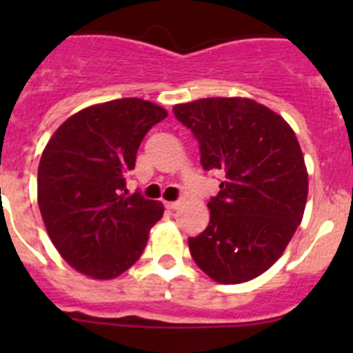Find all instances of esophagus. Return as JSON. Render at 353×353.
<instances>
[{
  "label": "esophagus",
  "mask_w": 353,
  "mask_h": 353,
  "mask_svg": "<svg viewBox=\"0 0 353 353\" xmlns=\"http://www.w3.org/2000/svg\"><path fill=\"white\" fill-rule=\"evenodd\" d=\"M179 201H164V207L168 208V210H174V208H179Z\"/></svg>",
  "instance_id": "1"
}]
</instances>
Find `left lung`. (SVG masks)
I'll list each match as a JSON object with an SVG mask.
<instances>
[{
    "mask_svg": "<svg viewBox=\"0 0 353 353\" xmlns=\"http://www.w3.org/2000/svg\"><path fill=\"white\" fill-rule=\"evenodd\" d=\"M173 113L198 139L203 170L224 174L207 230L189 239L192 260L221 285L254 279L281 256L304 214L307 171L295 132L240 97L179 104Z\"/></svg>",
    "mask_w": 353,
    "mask_h": 353,
    "instance_id": "1",
    "label": "left lung"
}]
</instances>
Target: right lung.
Listing matches in <instances>:
<instances>
[{
    "mask_svg": "<svg viewBox=\"0 0 353 353\" xmlns=\"http://www.w3.org/2000/svg\"><path fill=\"white\" fill-rule=\"evenodd\" d=\"M166 109L141 99L86 108L52 134L39 166V207L49 239L70 267L95 279L130 269L162 217L161 201L129 196L127 176Z\"/></svg>",
    "mask_w": 353,
    "mask_h": 353,
    "instance_id": "add662e5",
    "label": "right lung"
}]
</instances>
